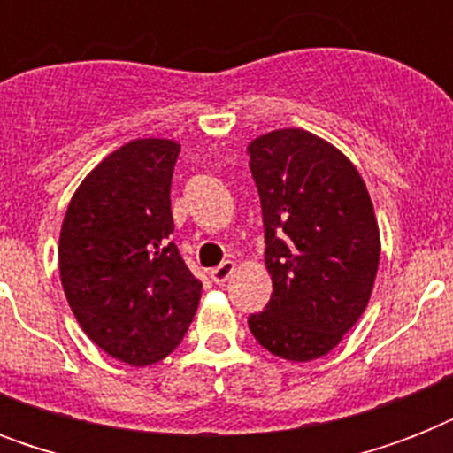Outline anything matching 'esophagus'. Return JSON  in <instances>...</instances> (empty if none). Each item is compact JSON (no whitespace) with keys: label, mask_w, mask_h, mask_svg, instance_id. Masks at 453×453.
<instances>
[{"label":"esophagus","mask_w":453,"mask_h":453,"mask_svg":"<svg viewBox=\"0 0 453 453\" xmlns=\"http://www.w3.org/2000/svg\"><path fill=\"white\" fill-rule=\"evenodd\" d=\"M234 273V263L233 261H223L219 268L211 270V280L216 284H226L230 280V275Z\"/></svg>","instance_id":"34e87169"}]
</instances>
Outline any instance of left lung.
I'll return each mask as SVG.
<instances>
[{"label": "left lung", "instance_id": "obj_1", "mask_svg": "<svg viewBox=\"0 0 453 453\" xmlns=\"http://www.w3.org/2000/svg\"><path fill=\"white\" fill-rule=\"evenodd\" d=\"M247 152L273 277L249 329L277 357L310 362L341 343L372 296L380 256L372 199L350 159L308 131H270Z\"/></svg>", "mask_w": 453, "mask_h": 453}]
</instances>
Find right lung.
I'll list each match as a JSON object with an SVG mask.
<instances>
[{
    "label": "right lung",
    "mask_w": 453,
    "mask_h": 453,
    "mask_svg": "<svg viewBox=\"0 0 453 453\" xmlns=\"http://www.w3.org/2000/svg\"><path fill=\"white\" fill-rule=\"evenodd\" d=\"M180 145L131 141L77 188L60 227V282L101 350L148 366L183 341L202 282L171 242V176Z\"/></svg>",
    "instance_id": "1"
}]
</instances>
